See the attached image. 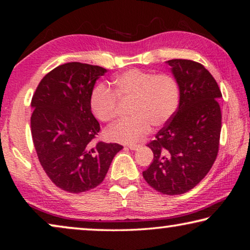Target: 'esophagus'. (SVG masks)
I'll return each instance as SVG.
<instances>
[{"label": "esophagus", "mask_w": 250, "mask_h": 250, "mask_svg": "<svg viewBox=\"0 0 250 250\" xmlns=\"http://www.w3.org/2000/svg\"><path fill=\"white\" fill-rule=\"evenodd\" d=\"M140 146H141L140 145H130V146H128L129 149H130V150H133V151H134V150H138Z\"/></svg>", "instance_id": "34e87169"}]
</instances>
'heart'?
<instances>
[{
	"label": "heart",
	"mask_w": 250,
	"mask_h": 250,
	"mask_svg": "<svg viewBox=\"0 0 250 250\" xmlns=\"http://www.w3.org/2000/svg\"><path fill=\"white\" fill-rule=\"evenodd\" d=\"M113 90L97 84L90 92V108L97 119L110 122L115 119L118 98L130 99L132 116L117 121L105 130L110 141L133 143L151 131V126L166 125L175 115L181 101V88L170 74H154L132 68L117 75Z\"/></svg>",
	"instance_id": "obj_1"
}]
</instances>
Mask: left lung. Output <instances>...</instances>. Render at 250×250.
Wrapping results in <instances>:
<instances>
[{"label":"left lung","mask_w":250,"mask_h":250,"mask_svg":"<svg viewBox=\"0 0 250 250\" xmlns=\"http://www.w3.org/2000/svg\"><path fill=\"white\" fill-rule=\"evenodd\" d=\"M167 64L180 84L181 101L175 115L147 145L153 161L143 177L155 191L179 195L200 183L216 160L222 92L200 62L172 59Z\"/></svg>","instance_id":"1"}]
</instances>
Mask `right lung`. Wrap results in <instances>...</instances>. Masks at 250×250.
<instances>
[{
	"label": "right lung",
	"instance_id": "1",
	"mask_svg": "<svg viewBox=\"0 0 250 250\" xmlns=\"http://www.w3.org/2000/svg\"><path fill=\"white\" fill-rule=\"evenodd\" d=\"M105 73L100 66L67 62L41 80L32 98L31 131L40 163L66 192L77 194L98 186L124 147L92 142L100 125L91 112L90 92Z\"/></svg>",
	"mask_w": 250,
	"mask_h": 250
}]
</instances>
